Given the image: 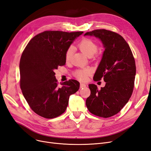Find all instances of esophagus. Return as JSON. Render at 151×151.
<instances>
[{
    "mask_svg": "<svg viewBox=\"0 0 151 151\" xmlns=\"http://www.w3.org/2000/svg\"><path fill=\"white\" fill-rule=\"evenodd\" d=\"M86 86V85L83 83H80V88H85V87Z\"/></svg>",
    "mask_w": 151,
    "mask_h": 151,
    "instance_id": "34e87169",
    "label": "esophagus"
}]
</instances>
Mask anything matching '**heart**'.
<instances>
[{"label": "heart", "mask_w": 151, "mask_h": 151, "mask_svg": "<svg viewBox=\"0 0 151 151\" xmlns=\"http://www.w3.org/2000/svg\"><path fill=\"white\" fill-rule=\"evenodd\" d=\"M78 47L80 51L83 53L85 55L89 58L93 56L98 50V46L96 44L90 39H83L78 44ZM71 48H69L66 52L65 58L66 61L70 60L71 57ZM90 73V71L88 70H80L75 72V76L78 78L84 80L86 78L87 75Z\"/></svg>", "instance_id": "b5f03b06"}]
</instances>
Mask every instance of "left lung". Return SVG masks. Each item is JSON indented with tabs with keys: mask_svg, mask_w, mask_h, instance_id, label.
<instances>
[{
	"mask_svg": "<svg viewBox=\"0 0 151 151\" xmlns=\"http://www.w3.org/2000/svg\"><path fill=\"white\" fill-rule=\"evenodd\" d=\"M95 36L104 47L93 80L103 78L106 82L100 89L90 84L91 94L86 100L87 109L96 116L108 118L118 114L129 100L134 86L136 67L130 48L119 34L106 29L87 32Z\"/></svg>",
	"mask_w": 151,
	"mask_h": 151,
	"instance_id": "obj_1",
	"label": "left lung"
}]
</instances>
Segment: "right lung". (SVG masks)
<instances>
[{
    "label": "right lung",
    "instance_id": "add662e5",
    "mask_svg": "<svg viewBox=\"0 0 151 151\" xmlns=\"http://www.w3.org/2000/svg\"><path fill=\"white\" fill-rule=\"evenodd\" d=\"M83 33L48 31L35 36L24 49L19 63L20 85L31 109L46 119L65 111L70 96L79 90L80 83L70 80L58 85L54 71L66 63L71 44Z\"/></svg>",
    "mask_w": 151,
    "mask_h": 151
}]
</instances>
